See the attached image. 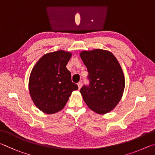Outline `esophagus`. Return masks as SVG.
<instances>
[{"instance_id": "1", "label": "esophagus", "mask_w": 155, "mask_h": 155, "mask_svg": "<svg viewBox=\"0 0 155 155\" xmlns=\"http://www.w3.org/2000/svg\"><path fill=\"white\" fill-rule=\"evenodd\" d=\"M78 88H79V89H80L81 88H82V82H79L78 83Z\"/></svg>"}]
</instances>
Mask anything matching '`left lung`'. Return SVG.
Here are the masks:
<instances>
[{
    "mask_svg": "<svg viewBox=\"0 0 155 155\" xmlns=\"http://www.w3.org/2000/svg\"><path fill=\"white\" fill-rule=\"evenodd\" d=\"M80 57L87 68L88 86L80 89L91 110L99 114L112 111L123 97L125 81L118 60L109 51L95 49L82 51Z\"/></svg>",
    "mask_w": 155,
    "mask_h": 155,
    "instance_id": "obj_1",
    "label": "left lung"
}]
</instances>
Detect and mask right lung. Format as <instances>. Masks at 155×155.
Returning <instances> with one entry per match:
<instances>
[{
  "instance_id": "right-lung-1",
  "label": "right lung",
  "mask_w": 155,
  "mask_h": 155,
  "mask_svg": "<svg viewBox=\"0 0 155 155\" xmlns=\"http://www.w3.org/2000/svg\"><path fill=\"white\" fill-rule=\"evenodd\" d=\"M71 57V53L64 50L46 54L31 71L30 94L35 105L43 112L51 114L61 111L72 92L78 89L66 67Z\"/></svg>"
}]
</instances>
